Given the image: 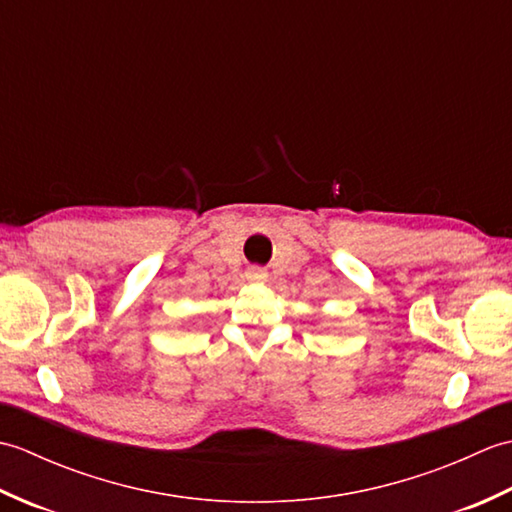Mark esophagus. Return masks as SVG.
<instances>
[{
    "instance_id": "obj_1",
    "label": "esophagus",
    "mask_w": 512,
    "mask_h": 512,
    "mask_svg": "<svg viewBox=\"0 0 512 512\" xmlns=\"http://www.w3.org/2000/svg\"><path fill=\"white\" fill-rule=\"evenodd\" d=\"M268 279V273L264 268H248L246 270V281H250V284H266Z\"/></svg>"
}]
</instances>
